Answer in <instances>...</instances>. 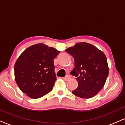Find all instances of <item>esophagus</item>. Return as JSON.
I'll use <instances>...</instances> for the list:
<instances>
[{
	"label": "esophagus",
	"mask_w": 125,
	"mask_h": 125,
	"mask_svg": "<svg viewBox=\"0 0 125 125\" xmlns=\"http://www.w3.org/2000/svg\"><path fill=\"white\" fill-rule=\"evenodd\" d=\"M70 76H69V75H67V76H66L64 77H63L62 79L64 80H68L70 79Z\"/></svg>",
	"instance_id": "34e87169"
}]
</instances>
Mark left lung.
<instances>
[{
  "label": "left lung",
  "instance_id": "8db88e82",
  "mask_svg": "<svg viewBox=\"0 0 125 125\" xmlns=\"http://www.w3.org/2000/svg\"><path fill=\"white\" fill-rule=\"evenodd\" d=\"M65 51L74 59L71 74L77 77L78 87L72 93L82 98L94 97L103 88L109 74L105 55L87 42L77 43Z\"/></svg>",
  "mask_w": 125,
  "mask_h": 125
}]
</instances>
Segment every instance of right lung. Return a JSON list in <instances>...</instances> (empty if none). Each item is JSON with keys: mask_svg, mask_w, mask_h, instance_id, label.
<instances>
[{"mask_svg": "<svg viewBox=\"0 0 125 125\" xmlns=\"http://www.w3.org/2000/svg\"><path fill=\"white\" fill-rule=\"evenodd\" d=\"M59 51L43 43L27 48L14 64L16 83L31 98H39L53 88L56 76L53 59Z\"/></svg>", "mask_w": 125, "mask_h": 125, "instance_id": "add662e5", "label": "right lung"}]
</instances>
